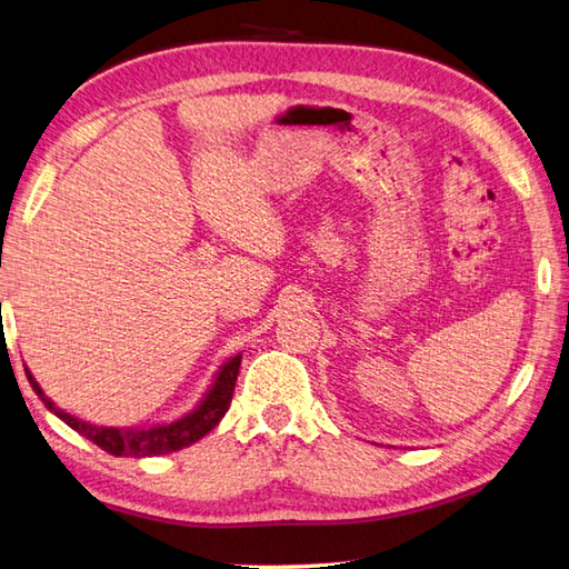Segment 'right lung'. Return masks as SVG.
Wrapping results in <instances>:
<instances>
[{
  "instance_id": "right-lung-1",
  "label": "right lung",
  "mask_w": 569,
  "mask_h": 569,
  "mask_svg": "<svg viewBox=\"0 0 569 569\" xmlns=\"http://www.w3.org/2000/svg\"><path fill=\"white\" fill-rule=\"evenodd\" d=\"M240 363H242V353H234V356H230V359H224L218 366V371H216L213 380H210L208 390L203 392V398L198 400V405L191 409V412L181 415L179 419L157 421V425H148V427H99V425H91V421H87V419H79L70 412H64V409L52 402L43 392V388L38 386V380L33 378L29 368L26 366L23 368H26V378H29L31 388L36 390L38 398H41L50 412L60 417L70 429L82 433L84 439L97 443L99 448L109 451L111 456L148 458V456L181 451V448H187V446L196 443L198 439H203V436L218 425L232 402V392H234L237 373H240Z\"/></svg>"
}]
</instances>
